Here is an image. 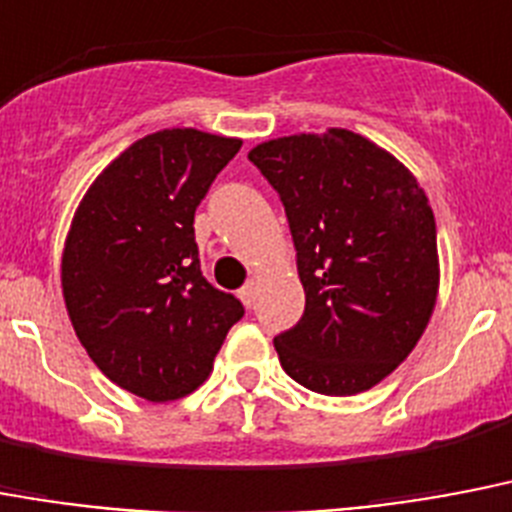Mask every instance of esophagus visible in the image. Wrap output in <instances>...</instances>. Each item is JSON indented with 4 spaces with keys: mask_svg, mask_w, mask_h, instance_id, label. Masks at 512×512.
<instances>
[{
    "mask_svg": "<svg viewBox=\"0 0 512 512\" xmlns=\"http://www.w3.org/2000/svg\"><path fill=\"white\" fill-rule=\"evenodd\" d=\"M237 296H240V301H243L245 306H253V301H256V282H245L243 288L237 290Z\"/></svg>",
    "mask_w": 512,
    "mask_h": 512,
    "instance_id": "1",
    "label": "esophagus"
}]
</instances>
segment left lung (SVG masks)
Segmentation results:
<instances>
[{"mask_svg":"<svg viewBox=\"0 0 512 512\" xmlns=\"http://www.w3.org/2000/svg\"><path fill=\"white\" fill-rule=\"evenodd\" d=\"M251 163L277 190L306 293L275 338L282 370L309 391H367L410 357L439 293L436 222L394 155L349 129L261 142Z\"/></svg>","mask_w":512,"mask_h":512,"instance_id":"left-lung-1","label":"left lung"}]
</instances>
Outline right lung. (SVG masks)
Wrapping results in <instances>:
<instances>
[{"mask_svg":"<svg viewBox=\"0 0 512 512\" xmlns=\"http://www.w3.org/2000/svg\"><path fill=\"white\" fill-rule=\"evenodd\" d=\"M243 140L163 129L129 145L73 214L63 298L92 362L147 402L192 394L243 317L200 272L195 208Z\"/></svg>","mask_w":512,"mask_h":512,"instance_id":"1","label":"right lung"}]
</instances>
